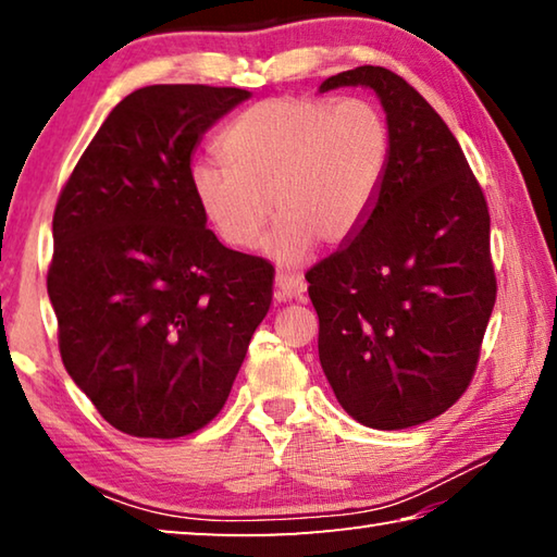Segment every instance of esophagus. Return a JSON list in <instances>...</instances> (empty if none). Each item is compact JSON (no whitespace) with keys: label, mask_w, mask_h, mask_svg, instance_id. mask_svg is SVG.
Segmentation results:
<instances>
[{"label":"esophagus","mask_w":557,"mask_h":557,"mask_svg":"<svg viewBox=\"0 0 557 557\" xmlns=\"http://www.w3.org/2000/svg\"><path fill=\"white\" fill-rule=\"evenodd\" d=\"M307 282L301 275H295V272H277L275 277V299L277 301H289V299H299L305 295Z\"/></svg>","instance_id":"34e87169"}]
</instances>
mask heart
<instances>
[{
    "label": "heart",
    "instance_id": "heart-1",
    "mask_svg": "<svg viewBox=\"0 0 557 557\" xmlns=\"http://www.w3.org/2000/svg\"><path fill=\"white\" fill-rule=\"evenodd\" d=\"M223 169L196 166L191 191L215 235L252 250L277 215L270 252L297 262L314 240L338 245L369 215L391 162V127L366 98L260 100L215 143Z\"/></svg>",
    "mask_w": 557,
    "mask_h": 557
}]
</instances>
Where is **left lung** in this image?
<instances>
[{"mask_svg": "<svg viewBox=\"0 0 557 557\" xmlns=\"http://www.w3.org/2000/svg\"><path fill=\"white\" fill-rule=\"evenodd\" d=\"M369 86L388 112L391 162L361 228L307 272L319 361L342 408L403 430L451 408L474 379L496 301L492 219L435 108L383 65L332 75Z\"/></svg>", "mask_w": 557, "mask_h": 557, "instance_id": "left-lung-1", "label": "left lung"}]
</instances>
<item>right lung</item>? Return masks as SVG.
<instances>
[{"label":"right lung","mask_w":557,"mask_h":557,"mask_svg":"<svg viewBox=\"0 0 557 557\" xmlns=\"http://www.w3.org/2000/svg\"><path fill=\"white\" fill-rule=\"evenodd\" d=\"M243 88L176 83L120 100L63 184L46 287L65 371L112 428L176 440L223 410L275 268L228 250L191 191V152Z\"/></svg>","instance_id":"obj_1"}]
</instances>
